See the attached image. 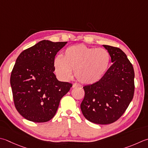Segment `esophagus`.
<instances>
[{"instance_id":"34e87169","label":"esophagus","mask_w":148,"mask_h":148,"mask_svg":"<svg viewBox=\"0 0 148 148\" xmlns=\"http://www.w3.org/2000/svg\"><path fill=\"white\" fill-rule=\"evenodd\" d=\"M81 86V85L79 84H77V83H73V85H72V88H75V87H79Z\"/></svg>"}]
</instances>
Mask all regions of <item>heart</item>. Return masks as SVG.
<instances>
[{
	"label": "heart",
	"mask_w": 148,
	"mask_h": 148,
	"mask_svg": "<svg viewBox=\"0 0 148 148\" xmlns=\"http://www.w3.org/2000/svg\"><path fill=\"white\" fill-rule=\"evenodd\" d=\"M110 54L103 48L84 44L72 45L53 61L55 74L60 79H70L72 70L75 77L83 84H93L105 74L110 63Z\"/></svg>",
	"instance_id": "b5f03b06"
}]
</instances>
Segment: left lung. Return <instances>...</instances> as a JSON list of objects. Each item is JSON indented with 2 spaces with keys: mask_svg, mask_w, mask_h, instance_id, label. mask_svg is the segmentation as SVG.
<instances>
[{
  "mask_svg": "<svg viewBox=\"0 0 148 148\" xmlns=\"http://www.w3.org/2000/svg\"><path fill=\"white\" fill-rule=\"evenodd\" d=\"M113 64L97 82L83 86L85 97L81 110L86 119L99 124L115 122L133 99L135 91L134 67L121 49L103 45Z\"/></svg>",
  "mask_w": 148,
  "mask_h": 148,
  "instance_id": "left-lung-1",
  "label": "left lung"
}]
</instances>
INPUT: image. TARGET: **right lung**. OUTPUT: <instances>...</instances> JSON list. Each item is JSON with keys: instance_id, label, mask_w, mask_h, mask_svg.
I'll return each instance as SVG.
<instances>
[{"instance_id": "right-lung-1", "label": "right lung", "mask_w": 148, "mask_h": 148, "mask_svg": "<svg viewBox=\"0 0 148 148\" xmlns=\"http://www.w3.org/2000/svg\"><path fill=\"white\" fill-rule=\"evenodd\" d=\"M67 42L42 40L20 54L11 72L10 83L14 106L28 121L45 123L55 115L60 100L72 84L59 82L53 61Z\"/></svg>"}]
</instances>
